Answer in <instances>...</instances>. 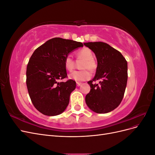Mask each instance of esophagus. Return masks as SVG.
<instances>
[{"mask_svg": "<svg viewBox=\"0 0 155 155\" xmlns=\"http://www.w3.org/2000/svg\"><path fill=\"white\" fill-rule=\"evenodd\" d=\"M81 83H79V82H77L76 83V85L78 86V87H79V86H81Z\"/></svg>", "mask_w": 155, "mask_h": 155, "instance_id": "esophagus-1", "label": "esophagus"}]
</instances>
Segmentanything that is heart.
I'll use <instances>...</instances> for the list:
<instances>
[{
  "mask_svg": "<svg viewBox=\"0 0 155 155\" xmlns=\"http://www.w3.org/2000/svg\"><path fill=\"white\" fill-rule=\"evenodd\" d=\"M77 57L79 59H84V61L81 64V68L83 70H77L68 75L70 79L76 81L77 82H81L87 80L91 77V73L90 70L92 71L96 68V63L94 60V54L92 50L88 48H83L79 50L77 53ZM64 67L68 71H72L74 68V61L71 57V55H68L64 59Z\"/></svg>",
  "mask_w": 155,
  "mask_h": 155,
  "instance_id": "heart-1",
  "label": "heart"
}]
</instances>
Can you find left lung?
Listing matches in <instances>:
<instances>
[{"instance_id": "8db88e82", "label": "left lung", "mask_w": 155, "mask_h": 155, "mask_svg": "<svg viewBox=\"0 0 155 155\" xmlns=\"http://www.w3.org/2000/svg\"><path fill=\"white\" fill-rule=\"evenodd\" d=\"M95 54L97 66L91 91L85 97L89 109L99 114L115 109L124 96L127 82V62L119 51L103 42L83 43ZM100 81L99 84L93 81Z\"/></svg>"}]
</instances>
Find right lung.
Returning a JSON list of instances; mask_svg holds the SVG:
<instances>
[{
  "mask_svg": "<svg viewBox=\"0 0 155 155\" xmlns=\"http://www.w3.org/2000/svg\"><path fill=\"white\" fill-rule=\"evenodd\" d=\"M82 43L55 37L37 48L31 55L26 68V86L35 109L46 116H57L67 107L76 81L67 78L64 59Z\"/></svg>",
  "mask_w": 155,
  "mask_h": 155,
  "instance_id": "add662e5",
  "label": "right lung"
}]
</instances>
